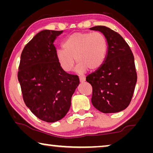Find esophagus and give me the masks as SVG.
<instances>
[{
  "mask_svg": "<svg viewBox=\"0 0 153 153\" xmlns=\"http://www.w3.org/2000/svg\"><path fill=\"white\" fill-rule=\"evenodd\" d=\"M86 80V77L84 76H79V81L80 82H84Z\"/></svg>",
  "mask_w": 153,
  "mask_h": 153,
  "instance_id": "1",
  "label": "esophagus"
}]
</instances>
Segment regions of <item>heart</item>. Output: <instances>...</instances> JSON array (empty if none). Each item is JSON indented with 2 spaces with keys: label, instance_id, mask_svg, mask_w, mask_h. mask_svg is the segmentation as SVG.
I'll return each instance as SVG.
<instances>
[{
  "label": "heart",
  "instance_id": "1",
  "mask_svg": "<svg viewBox=\"0 0 153 153\" xmlns=\"http://www.w3.org/2000/svg\"><path fill=\"white\" fill-rule=\"evenodd\" d=\"M64 48L56 52V56L65 71H71L78 63L77 71L82 74L88 69L94 71L105 63L108 44L105 36L100 32H77L69 36L63 43Z\"/></svg>",
  "mask_w": 153,
  "mask_h": 153
}]
</instances>
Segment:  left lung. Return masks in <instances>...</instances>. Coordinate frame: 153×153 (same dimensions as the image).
I'll return each instance as SVG.
<instances>
[{
    "mask_svg": "<svg viewBox=\"0 0 153 153\" xmlns=\"http://www.w3.org/2000/svg\"><path fill=\"white\" fill-rule=\"evenodd\" d=\"M99 31L107 40L105 63L86 77L92 87V103L104 113H117L128 107L137 82L132 52L120 33L103 25L90 28Z\"/></svg>",
    "mask_w": 153,
    "mask_h": 153,
    "instance_id": "1",
    "label": "left lung"
}]
</instances>
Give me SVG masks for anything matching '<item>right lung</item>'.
<instances>
[{
    "label": "right lung",
    "mask_w": 153,
    "mask_h": 153,
    "mask_svg": "<svg viewBox=\"0 0 153 153\" xmlns=\"http://www.w3.org/2000/svg\"><path fill=\"white\" fill-rule=\"evenodd\" d=\"M63 30H42L23 50L17 77L25 105L40 120L53 123L65 116L78 76L67 74L56 56L54 41Z\"/></svg>",
    "instance_id": "add662e5"
}]
</instances>
